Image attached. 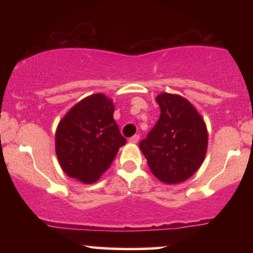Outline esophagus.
Returning <instances> with one entry per match:
<instances>
[{
    "label": "esophagus",
    "mask_w": 253,
    "mask_h": 253,
    "mask_svg": "<svg viewBox=\"0 0 253 253\" xmlns=\"http://www.w3.org/2000/svg\"><path fill=\"white\" fill-rule=\"evenodd\" d=\"M128 141L130 144H136L139 141V135L138 134H135V135H133V136H130V138L128 139Z\"/></svg>",
    "instance_id": "esophagus-1"
}]
</instances>
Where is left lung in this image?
<instances>
[{"mask_svg": "<svg viewBox=\"0 0 253 253\" xmlns=\"http://www.w3.org/2000/svg\"><path fill=\"white\" fill-rule=\"evenodd\" d=\"M156 101L161 117L139 147L159 181L183 182L205 159L208 145L205 121L193 104L178 95L164 92Z\"/></svg>", "mask_w": 253, "mask_h": 253, "instance_id": "obj_1", "label": "left lung"}]
</instances>
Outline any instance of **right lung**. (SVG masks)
Listing matches in <instances>:
<instances>
[{
  "label": "right lung",
  "instance_id": "right-lung-1",
  "mask_svg": "<svg viewBox=\"0 0 253 253\" xmlns=\"http://www.w3.org/2000/svg\"><path fill=\"white\" fill-rule=\"evenodd\" d=\"M114 104L103 94L85 97L69 110L56 132V153L64 172L94 183L126 144L113 119Z\"/></svg>",
  "mask_w": 253,
  "mask_h": 253
}]
</instances>
